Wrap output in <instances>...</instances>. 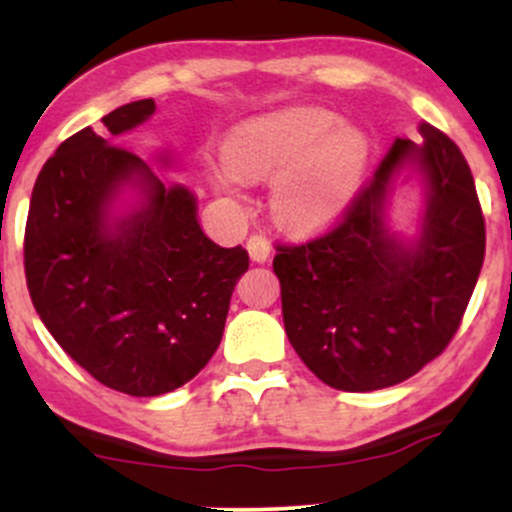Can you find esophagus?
<instances>
[{"instance_id":"obj_1","label":"esophagus","mask_w":512,"mask_h":512,"mask_svg":"<svg viewBox=\"0 0 512 512\" xmlns=\"http://www.w3.org/2000/svg\"><path fill=\"white\" fill-rule=\"evenodd\" d=\"M245 248H248L250 260L257 262V264L267 262L269 255H272V245H269V240L264 238V236H250L248 238V245H245Z\"/></svg>"}]
</instances>
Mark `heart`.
Here are the masks:
<instances>
[{"label":"heart","instance_id":"b5f03b06","mask_svg":"<svg viewBox=\"0 0 512 512\" xmlns=\"http://www.w3.org/2000/svg\"><path fill=\"white\" fill-rule=\"evenodd\" d=\"M211 180L240 199L243 178L272 180L276 221L296 231L327 226L356 197L368 170V137L325 108H286L250 117L228 132Z\"/></svg>","mask_w":512,"mask_h":512}]
</instances>
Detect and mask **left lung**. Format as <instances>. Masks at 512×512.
Wrapping results in <instances>:
<instances>
[{"mask_svg": "<svg viewBox=\"0 0 512 512\" xmlns=\"http://www.w3.org/2000/svg\"><path fill=\"white\" fill-rule=\"evenodd\" d=\"M419 132V144L395 139L334 231L274 257L286 337L334 390L373 392L419 373L443 354L477 286L486 231L472 170L443 132ZM404 174L425 195L411 237L389 221Z\"/></svg>", "mask_w": 512, "mask_h": 512, "instance_id": "obj_1", "label": "left lung"}]
</instances>
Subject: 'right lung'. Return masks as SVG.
Here are the masks:
<instances>
[{
  "label": "right lung",
  "mask_w": 512,
  "mask_h": 512,
  "mask_svg": "<svg viewBox=\"0 0 512 512\" xmlns=\"http://www.w3.org/2000/svg\"><path fill=\"white\" fill-rule=\"evenodd\" d=\"M154 113L151 98L120 105L101 132L62 142L35 180L23 243L31 301L55 342L132 397L166 395L207 366L250 264L240 245L204 236L190 187L117 146Z\"/></svg>",
  "instance_id": "obj_1"
}]
</instances>
